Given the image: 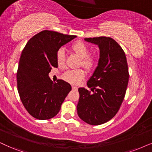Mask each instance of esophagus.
<instances>
[{
	"mask_svg": "<svg viewBox=\"0 0 152 152\" xmlns=\"http://www.w3.org/2000/svg\"><path fill=\"white\" fill-rule=\"evenodd\" d=\"M72 89H73V90H77V86H72Z\"/></svg>",
	"mask_w": 152,
	"mask_h": 152,
	"instance_id": "1",
	"label": "esophagus"
}]
</instances>
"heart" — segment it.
I'll return each mask as SVG.
<instances>
[{"label": "heart", "instance_id": "heart-1", "mask_svg": "<svg viewBox=\"0 0 152 152\" xmlns=\"http://www.w3.org/2000/svg\"><path fill=\"white\" fill-rule=\"evenodd\" d=\"M72 50L81 58V64L82 66L87 70H90L96 64L97 58L95 55L89 54V47L87 45L83 42H77L74 43L71 47ZM56 61L59 66H63L65 64L66 61V53L63 48L59 49L57 51ZM84 72L82 70H71L65 72L64 78L65 80L68 81L70 83L77 84L84 77Z\"/></svg>", "mask_w": 152, "mask_h": 152}]
</instances>
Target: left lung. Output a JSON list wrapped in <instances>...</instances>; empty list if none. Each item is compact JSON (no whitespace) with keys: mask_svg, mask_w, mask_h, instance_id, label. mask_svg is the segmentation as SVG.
<instances>
[{"mask_svg":"<svg viewBox=\"0 0 152 152\" xmlns=\"http://www.w3.org/2000/svg\"><path fill=\"white\" fill-rule=\"evenodd\" d=\"M100 49L98 66L87 81L93 93L78 88L80 99L77 110L81 119L90 125H100L110 121L119 111L129 82V74L125 53L109 37L84 38Z\"/></svg>","mask_w":152,"mask_h":152,"instance_id":"left-lung-1","label":"left lung"}]
</instances>
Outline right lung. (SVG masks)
I'll return each instance as SVG.
<instances>
[{"label": "right lung", "mask_w": 152, "mask_h": 152, "mask_svg": "<svg viewBox=\"0 0 152 152\" xmlns=\"http://www.w3.org/2000/svg\"><path fill=\"white\" fill-rule=\"evenodd\" d=\"M76 37L42 31L31 37L22 51L17 73V88L26 110L35 119L55 117L72 89L64 80L54 83L49 73L58 67L57 51Z\"/></svg>", "instance_id": "add662e5"}]
</instances>
